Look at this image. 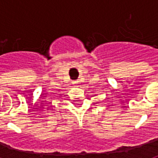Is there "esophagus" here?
I'll list each match as a JSON object with an SVG mask.
<instances>
[{
    "instance_id": "obj_1",
    "label": "esophagus",
    "mask_w": 158,
    "mask_h": 158,
    "mask_svg": "<svg viewBox=\"0 0 158 158\" xmlns=\"http://www.w3.org/2000/svg\"><path fill=\"white\" fill-rule=\"evenodd\" d=\"M72 84H74V85H77V84H78V81H73L72 82Z\"/></svg>"
}]
</instances>
